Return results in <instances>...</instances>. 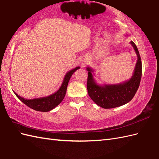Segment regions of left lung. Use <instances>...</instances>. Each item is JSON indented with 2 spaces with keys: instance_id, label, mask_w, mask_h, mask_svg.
Instances as JSON below:
<instances>
[{
  "instance_id": "1",
  "label": "left lung",
  "mask_w": 159,
  "mask_h": 159,
  "mask_svg": "<svg viewBox=\"0 0 159 159\" xmlns=\"http://www.w3.org/2000/svg\"><path fill=\"white\" fill-rule=\"evenodd\" d=\"M130 43L135 51L137 60L133 76L129 80L113 85H99L93 78V70L90 67L86 68L88 72L87 88L89 96L94 102L104 109H112L129 102L139 88L142 74L141 57L135 43L133 41Z\"/></svg>"
}]
</instances>
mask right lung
<instances>
[{
    "label": "right lung",
    "mask_w": 159,
    "mask_h": 159,
    "mask_svg": "<svg viewBox=\"0 0 159 159\" xmlns=\"http://www.w3.org/2000/svg\"><path fill=\"white\" fill-rule=\"evenodd\" d=\"M80 67H76L75 68L70 70L67 72L66 74L65 77H64L63 83L61 85L60 88L55 93H54L51 95L42 97V98H33V99H26L20 96L18 94H17L15 92L14 93L16 96L22 101V102L25 104L26 106L31 108V109H34L38 111H42V112H48V111H51L54 108H55L57 106L62 102L64 97L66 96L67 87L68 85L69 80L70 79L71 76L74 72H76L77 70H79Z\"/></svg>",
    "instance_id": "1"
}]
</instances>
